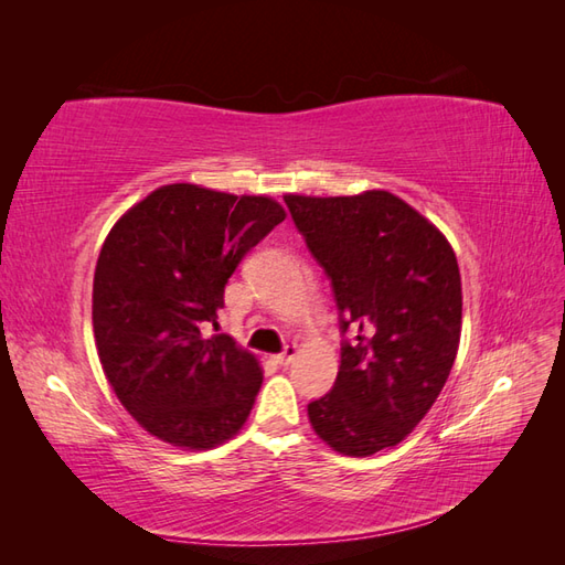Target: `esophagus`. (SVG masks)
I'll list each match as a JSON object with an SVG mask.
<instances>
[{
  "mask_svg": "<svg viewBox=\"0 0 565 565\" xmlns=\"http://www.w3.org/2000/svg\"><path fill=\"white\" fill-rule=\"evenodd\" d=\"M294 356H296V344H286V347H284V352H279V354L274 356V362H276V364H281V366H286V364L291 362Z\"/></svg>",
  "mask_w": 565,
  "mask_h": 565,
  "instance_id": "34e87169",
  "label": "esophagus"
}]
</instances>
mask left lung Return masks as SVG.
Here are the masks:
<instances>
[{"label":"left lung","mask_w":565,"mask_h":565,"mask_svg":"<svg viewBox=\"0 0 565 565\" xmlns=\"http://www.w3.org/2000/svg\"><path fill=\"white\" fill-rule=\"evenodd\" d=\"M340 310V371L308 403L316 435L344 456L395 447L449 379L461 338V274L451 245L391 191L284 196Z\"/></svg>","instance_id":"1"}]
</instances>
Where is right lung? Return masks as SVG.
Instances as JSON below:
<instances>
[{
    "label": "right lung",
    "mask_w": 565,
    "mask_h": 565,
    "mask_svg": "<svg viewBox=\"0 0 565 565\" xmlns=\"http://www.w3.org/2000/svg\"><path fill=\"white\" fill-rule=\"evenodd\" d=\"M284 218L269 196L167 184L111 227L94 271V340L118 401L152 437L211 449L245 425L262 369L218 332V313L237 264Z\"/></svg>",
    "instance_id": "1"
}]
</instances>
